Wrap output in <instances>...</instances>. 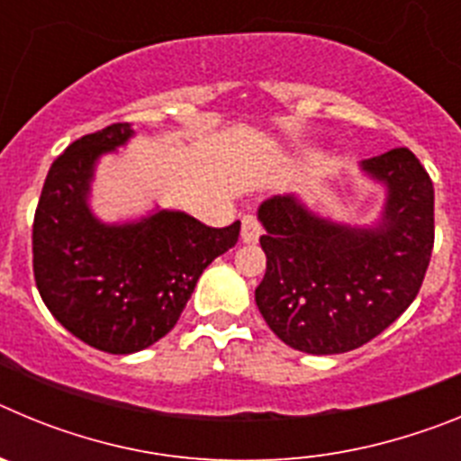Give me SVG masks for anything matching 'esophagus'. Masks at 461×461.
Instances as JSON below:
<instances>
[{"mask_svg":"<svg viewBox=\"0 0 461 461\" xmlns=\"http://www.w3.org/2000/svg\"><path fill=\"white\" fill-rule=\"evenodd\" d=\"M260 235H263V228H260V223L256 221V217L247 214V217L242 219V230H240V240H242L244 244H254V242H258Z\"/></svg>","mask_w":461,"mask_h":461,"instance_id":"1","label":"esophagus"}]
</instances>
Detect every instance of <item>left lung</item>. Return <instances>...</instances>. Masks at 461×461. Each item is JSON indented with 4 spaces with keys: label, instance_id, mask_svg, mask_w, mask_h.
Returning a JSON list of instances; mask_svg holds the SVG:
<instances>
[{
    "label": "left lung",
    "instance_id": "1",
    "mask_svg": "<svg viewBox=\"0 0 461 461\" xmlns=\"http://www.w3.org/2000/svg\"><path fill=\"white\" fill-rule=\"evenodd\" d=\"M383 186L372 223L323 217L295 194L260 203L266 276L256 304L295 351L335 356L367 344L402 316L425 279L434 247V186L406 148L365 158Z\"/></svg>",
    "mask_w": 461,
    "mask_h": 461
}]
</instances>
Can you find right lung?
Here are the masks:
<instances>
[{"instance_id":"1","label":"right lung","mask_w":461,"mask_h":461,"mask_svg":"<svg viewBox=\"0 0 461 461\" xmlns=\"http://www.w3.org/2000/svg\"><path fill=\"white\" fill-rule=\"evenodd\" d=\"M133 136L131 124H110L71 142L48 170L32 235L46 307L73 337L113 356L138 353L168 335L198 276L240 235V221L210 228L158 205L126 221L96 217V166Z\"/></svg>"}]
</instances>
